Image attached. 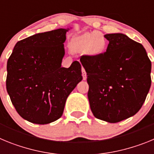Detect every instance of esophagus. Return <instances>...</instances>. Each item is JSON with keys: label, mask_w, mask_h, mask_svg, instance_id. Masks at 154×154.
<instances>
[{"label": "esophagus", "mask_w": 154, "mask_h": 154, "mask_svg": "<svg viewBox=\"0 0 154 154\" xmlns=\"http://www.w3.org/2000/svg\"><path fill=\"white\" fill-rule=\"evenodd\" d=\"M82 77H83V80H85L87 79V74L85 72V69H82Z\"/></svg>", "instance_id": "1"}]
</instances>
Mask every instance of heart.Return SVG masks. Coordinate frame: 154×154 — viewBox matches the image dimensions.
Returning a JSON list of instances; mask_svg holds the SVG:
<instances>
[{"label":"heart","instance_id":"1","mask_svg":"<svg viewBox=\"0 0 154 154\" xmlns=\"http://www.w3.org/2000/svg\"><path fill=\"white\" fill-rule=\"evenodd\" d=\"M105 41L99 31L85 33L73 39L72 49L74 51H85L91 55H97L103 51Z\"/></svg>","mask_w":154,"mask_h":154}]
</instances>
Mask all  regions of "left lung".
<instances>
[{
  "mask_svg": "<svg viewBox=\"0 0 154 154\" xmlns=\"http://www.w3.org/2000/svg\"><path fill=\"white\" fill-rule=\"evenodd\" d=\"M106 51L82 55L94 116L118 123L135 115L151 85V62L143 46L123 34H107Z\"/></svg>",
  "mask_w": 154,
  "mask_h": 154,
  "instance_id": "1",
  "label": "left lung"
}]
</instances>
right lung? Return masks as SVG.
I'll return each mask as SVG.
<instances>
[{
    "mask_svg": "<svg viewBox=\"0 0 154 154\" xmlns=\"http://www.w3.org/2000/svg\"><path fill=\"white\" fill-rule=\"evenodd\" d=\"M67 31L59 28L19 41L8 58L7 91L17 113L32 123L59 119L68 96L82 79L78 61L61 67Z\"/></svg>",
    "mask_w": 154,
    "mask_h": 154,
    "instance_id": "1",
    "label": "right lung"
}]
</instances>
